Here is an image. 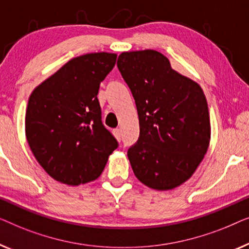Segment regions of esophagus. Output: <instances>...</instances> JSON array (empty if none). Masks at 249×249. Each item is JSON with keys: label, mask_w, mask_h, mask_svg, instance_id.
<instances>
[{"label": "esophagus", "mask_w": 249, "mask_h": 249, "mask_svg": "<svg viewBox=\"0 0 249 249\" xmlns=\"http://www.w3.org/2000/svg\"><path fill=\"white\" fill-rule=\"evenodd\" d=\"M113 133H114L115 138H116L117 140H121V138H122V131H121V128H115L114 131H113Z\"/></svg>", "instance_id": "34e87169"}]
</instances>
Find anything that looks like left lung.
Segmentation results:
<instances>
[{
	"label": "left lung",
	"mask_w": 249,
	"mask_h": 249,
	"mask_svg": "<svg viewBox=\"0 0 249 249\" xmlns=\"http://www.w3.org/2000/svg\"><path fill=\"white\" fill-rule=\"evenodd\" d=\"M117 68L131 89L140 136L127 151L136 178L168 191L185 183L208 151L211 126L201 87L152 50L124 52Z\"/></svg>",
	"instance_id": "8db88e82"
}]
</instances>
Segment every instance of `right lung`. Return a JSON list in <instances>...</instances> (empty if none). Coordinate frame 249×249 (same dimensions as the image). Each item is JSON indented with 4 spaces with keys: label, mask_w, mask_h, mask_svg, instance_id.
Masks as SVG:
<instances>
[{
    "label": "right lung",
    "mask_w": 249,
    "mask_h": 249,
    "mask_svg": "<svg viewBox=\"0 0 249 249\" xmlns=\"http://www.w3.org/2000/svg\"><path fill=\"white\" fill-rule=\"evenodd\" d=\"M116 54L72 58L30 94L26 136L35 158L55 180L76 186L97 179L118 142L101 122L97 94Z\"/></svg>",
    "instance_id": "1"
}]
</instances>
